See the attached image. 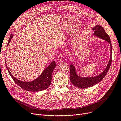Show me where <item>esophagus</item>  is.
<instances>
[{"label":"esophagus","instance_id":"1","mask_svg":"<svg viewBox=\"0 0 121 121\" xmlns=\"http://www.w3.org/2000/svg\"><path fill=\"white\" fill-rule=\"evenodd\" d=\"M64 58V55L62 54H59V55L58 56V60L59 61H62Z\"/></svg>","mask_w":121,"mask_h":121}]
</instances>
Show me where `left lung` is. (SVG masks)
Masks as SVG:
<instances>
[{"instance_id":"left-lung-1","label":"left lung","mask_w":121,"mask_h":121,"mask_svg":"<svg viewBox=\"0 0 121 121\" xmlns=\"http://www.w3.org/2000/svg\"><path fill=\"white\" fill-rule=\"evenodd\" d=\"M92 30L94 31L93 35L98 37L99 38L106 40L110 45V59L108 65L102 73L97 76L94 77H82L78 76L76 73L75 66L71 65L69 67L70 69V81L74 86L80 88H85L92 86L96 84L101 82L106 76L110 67L112 61V46L110 39L109 35L106 33L104 29L101 26L96 25L94 26Z\"/></svg>"}]
</instances>
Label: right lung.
<instances>
[{"mask_svg": "<svg viewBox=\"0 0 121 121\" xmlns=\"http://www.w3.org/2000/svg\"><path fill=\"white\" fill-rule=\"evenodd\" d=\"M13 37V35H11L7 46L9 44ZM6 66L10 76L13 79L14 82L20 87L27 91L38 92L44 91L50 86L52 82V73L54 68L56 67V63L55 61L52 62L51 64H50V65L44 70L41 75L36 79L30 82H23L15 78L9 70L7 66L6 65Z\"/></svg>", "mask_w": 121, "mask_h": 121, "instance_id": "1", "label": "right lung"}]
</instances>
